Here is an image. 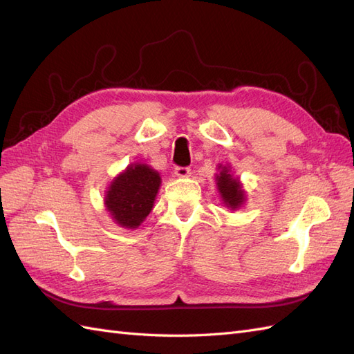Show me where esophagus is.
<instances>
[{"mask_svg": "<svg viewBox=\"0 0 354 354\" xmlns=\"http://www.w3.org/2000/svg\"><path fill=\"white\" fill-rule=\"evenodd\" d=\"M189 167H176L175 169V175L178 176V178H180V179H184V178H188L189 176Z\"/></svg>", "mask_w": 354, "mask_h": 354, "instance_id": "34e87169", "label": "esophagus"}]
</instances>
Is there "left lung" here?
Listing matches in <instances>:
<instances>
[{
	"label": "left lung",
	"instance_id": "8db88e82",
	"mask_svg": "<svg viewBox=\"0 0 354 354\" xmlns=\"http://www.w3.org/2000/svg\"><path fill=\"white\" fill-rule=\"evenodd\" d=\"M216 189H218L221 201L225 207L238 211L247 202V193L242 187L238 176H233L229 165H218V174H215Z\"/></svg>",
	"mask_w": 354,
	"mask_h": 354
}]
</instances>
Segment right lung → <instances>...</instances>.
<instances>
[{
    "mask_svg": "<svg viewBox=\"0 0 354 354\" xmlns=\"http://www.w3.org/2000/svg\"><path fill=\"white\" fill-rule=\"evenodd\" d=\"M161 185L156 169L145 162H131L116 175L104 194V207L115 224L134 230L149 215Z\"/></svg>",
    "mask_w": 354,
    "mask_h": 354,
    "instance_id": "1",
    "label": "right lung"
}]
</instances>
